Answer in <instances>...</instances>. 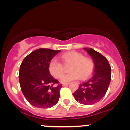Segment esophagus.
<instances>
[{"mask_svg": "<svg viewBox=\"0 0 130 130\" xmlns=\"http://www.w3.org/2000/svg\"><path fill=\"white\" fill-rule=\"evenodd\" d=\"M68 84V83H63V84H62V86H67V85Z\"/></svg>", "mask_w": 130, "mask_h": 130, "instance_id": "1", "label": "esophagus"}]
</instances>
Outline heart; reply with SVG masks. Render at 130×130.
<instances>
[{"label":"heart","instance_id":"obj_1","mask_svg":"<svg viewBox=\"0 0 130 130\" xmlns=\"http://www.w3.org/2000/svg\"><path fill=\"white\" fill-rule=\"evenodd\" d=\"M61 59L64 64H71L70 73L64 74L61 78V82L69 83L73 80L86 79L93 73L95 65L93 60L89 57H85L83 54L77 51L68 52L61 56ZM48 70L50 74L55 78H59L63 73L62 64L56 59H53L48 65Z\"/></svg>","mask_w":130,"mask_h":130}]
</instances>
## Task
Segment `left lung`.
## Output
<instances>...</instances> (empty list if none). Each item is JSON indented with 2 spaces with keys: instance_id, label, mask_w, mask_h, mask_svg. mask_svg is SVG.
I'll use <instances>...</instances> for the list:
<instances>
[{
  "instance_id": "1",
  "label": "left lung",
  "mask_w": 130,
  "mask_h": 130,
  "mask_svg": "<svg viewBox=\"0 0 130 130\" xmlns=\"http://www.w3.org/2000/svg\"><path fill=\"white\" fill-rule=\"evenodd\" d=\"M92 57L93 75L80 84L73 95L77 102L89 105L100 101L108 90L111 80V68L106 58L92 48H84Z\"/></svg>"
}]
</instances>
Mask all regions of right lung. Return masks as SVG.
<instances>
[{
    "label": "right lung",
    "instance_id": "right-lung-1",
    "mask_svg": "<svg viewBox=\"0 0 130 130\" xmlns=\"http://www.w3.org/2000/svg\"><path fill=\"white\" fill-rule=\"evenodd\" d=\"M60 50L38 49L24 58L21 64L19 80L21 91L26 100L34 106L49 108L57 104L60 97L62 85L51 75L49 63Z\"/></svg>",
    "mask_w": 130,
    "mask_h": 130
}]
</instances>
